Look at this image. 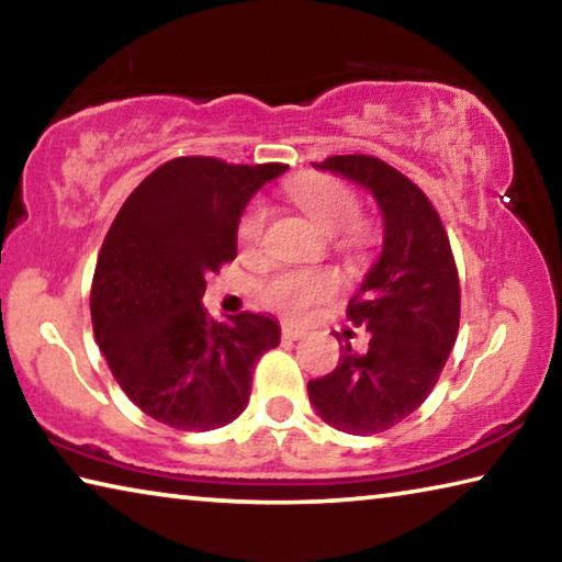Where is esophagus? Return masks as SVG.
I'll return each instance as SVG.
<instances>
[{
    "mask_svg": "<svg viewBox=\"0 0 562 562\" xmlns=\"http://www.w3.org/2000/svg\"><path fill=\"white\" fill-rule=\"evenodd\" d=\"M302 335H304V327L292 325V322H288V325H282V339H300Z\"/></svg>",
    "mask_w": 562,
    "mask_h": 562,
    "instance_id": "esophagus-1",
    "label": "esophagus"
}]
</instances>
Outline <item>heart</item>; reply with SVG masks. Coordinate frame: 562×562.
Here are the masks:
<instances>
[{
    "label": "heart",
    "mask_w": 562,
    "mask_h": 562,
    "mask_svg": "<svg viewBox=\"0 0 562 562\" xmlns=\"http://www.w3.org/2000/svg\"><path fill=\"white\" fill-rule=\"evenodd\" d=\"M288 195L315 221L325 233H339L347 227L345 245L361 250L369 243V227L357 223L359 201L347 183L329 176H300L288 186ZM268 221V207L260 201H252L245 207L237 223V243L245 250H255ZM339 278L329 270L319 272H282L272 278L265 288V300L284 315L302 317L312 310V304L325 300L337 290Z\"/></svg>",
    "instance_id": "1"
}]
</instances>
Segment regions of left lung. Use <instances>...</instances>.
I'll return each instance as SVG.
<instances>
[{"instance_id":"left-lung-1","label":"left lung","mask_w":562,"mask_h":562,"mask_svg":"<svg viewBox=\"0 0 562 562\" xmlns=\"http://www.w3.org/2000/svg\"><path fill=\"white\" fill-rule=\"evenodd\" d=\"M312 166L374 195L384 240L347 310L372 335L369 347H341L335 372L307 382L310 404L337 431L379 434L414 414L439 382L459 335V272L439 213L396 168L372 156Z\"/></svg>"}]
</instances>
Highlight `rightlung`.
<instances>
[{"label":"right lung","instance_id":"add662e5","mask_svg":"<svg viewBox=\"0 0 562 562\" xmlns=\"http://www.w3.org/2000/svg\"><path fill=\"white\" fill-rule=\"evenodd\" d=\"M288 166L176 158L140 183L101 245L91 284L97 345L140 412L183 431L231 424L250 402L252 369L280 345V322L243 312L215 322L205 278L237 255V223Z\"/></svg>","mask_w":562,"mask_h":562}]
</instances>
